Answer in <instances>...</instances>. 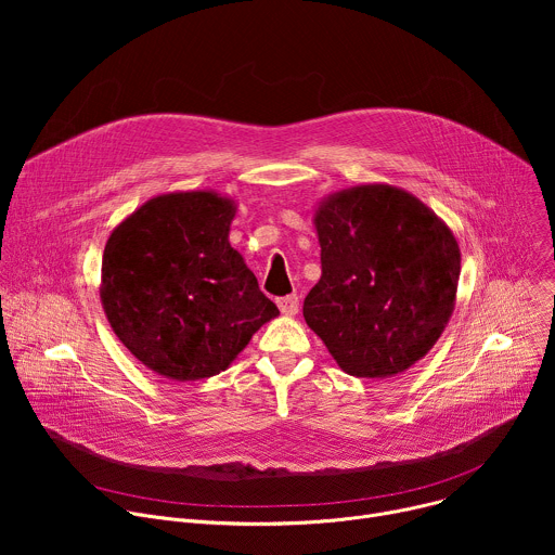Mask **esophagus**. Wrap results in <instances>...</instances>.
Here are the masks:
<instances>
[{
  "label": "esophagus",
  "mask_w": 555,
  "mask_h": 555,
  "mask_svg": "<svg viewBox=\"0 0 555 555\" xmlns=\"http://www.w3.org/2000/svg\"><path fill=\"white\" fill-rule=\"evenodd\" d=\"M276 305L281 309V313H285V315H296L298 313V296L296 294L276 298Z\"/></svg>",
  "instance_id": "esophagus-1"
}]
</instances>
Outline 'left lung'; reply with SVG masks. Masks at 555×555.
Instances as JSON below:
<instances>
[{
	"label": "left lung",
	"mask_w": 555,
	"mask_h": 555,
	"mask_svg": "<svg viewBox=\"0 0 555 555\" xmlns=\"http://www.w3.org/2000/svg\"><path fill=\"white\" fill-rule=\"evenodd\" d=\"M321 281L302 315L338 366L392 377L420 362L456 302L461 250L452 230L413 193L358 184L313 210Z\"/></svg>",
	"instance_id": "1"
}]
</instances>
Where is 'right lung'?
Listing matches in <instances>:
<instances>
[{"mask_svg": "<svg viewBox=\"0 0 555 555\" xmlns=\"http://www.w3.org/2000/svg\"><path fill=\"white\" fill-rule=\"evenodd\" d=\"M232 197L155 195L109 234L101 302L118 340L153 373L195 382L240 356L279 315L228 232Z\"/></svg>", "mask_w": 555, "mask_h": 555, "instance_id": "right-lung-1", "label": "right lung"}]
</instances>
